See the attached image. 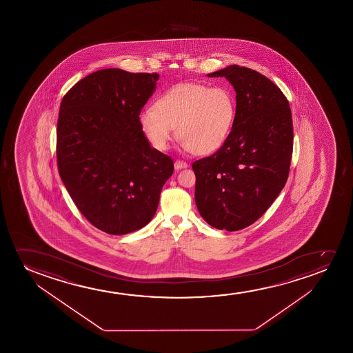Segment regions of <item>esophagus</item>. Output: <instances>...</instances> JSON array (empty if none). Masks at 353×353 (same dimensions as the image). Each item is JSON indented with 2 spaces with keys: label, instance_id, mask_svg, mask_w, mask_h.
<instances>
[{
  "label": "esophagus",
  "instance_id": "esophagus-1",
  "mask_svg": "<svg viewBox=\"0 0 353 353\" xmlns=\"http://www.w3.org/2000/svg\"><path fill=\"white\" fill-rule=\"evenodd\" d=\"M187 166H188V164L183 160H176L174 161V169L176 170L185 169Z\"/></svg>",
  "mask_w": 353,
  "mask_h": 353
}]
</instances>
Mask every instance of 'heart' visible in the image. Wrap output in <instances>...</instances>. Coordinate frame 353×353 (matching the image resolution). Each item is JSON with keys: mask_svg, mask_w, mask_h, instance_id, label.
Listing matches in <instances>:
<instances>
[{"mask_svg": "<svg viewBox=\"0 0 353 353\" xmlns=\"http://www.w3.org/2000/svg\"><path fill=\"white\" fill-rule=\"evenodd\" d=\"M236 100L225 87L182 83L169 89L157 106L141 112V129L158 150L169 148L176 135L185 150L210 154L222 147L232 130Z\"/></svg>", "mask_w": 353, "mask_h": 353, "instance_id": "1", "label": "heart"}]
</instances>
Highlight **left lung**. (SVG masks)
Here are the masks:
<instances>
[{
    "mask_svg": "<svg viewBox=\"0 0 353 353\" xmlns=\"http://www.w3.org/2000/svg\"><path fill=\"white\" fill-rule=\"evenodd\" d=\"M236 92V114L222 147L194 161L195 203L213 228L236 232L266 212L285 187L293 153L290 103L275 83L239 65L208 73Z\"/></svg>",
    "mask_w": 353,
    "mask_h": 353,
    "instance_id": "1",
    "label": "left lung"
}]
</instances>
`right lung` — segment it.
<instances>
[{"instance_id":"right-lung-1","label":"right lung","mask_w":353,"mask_h":353,"mask_svg":"<svg viewBox=\"0 0 353 353\" xmlns=\"http://www.w3.org/2000/svg\"><path fill=\"white\" fill-rule=\"evenodd\" d=\"M158 78L105 68L76 83L60 105L59 174L83 216L107 234L148 224L174 174L172 159L152 148L141 129Z\"/></svg>"}]
</instances>
